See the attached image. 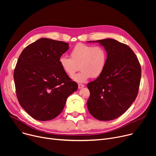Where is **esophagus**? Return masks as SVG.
<instances>
[{
    "label": "esophagus",
    "instance_id": "esophagus-1",
    "mask_svg": "<svg viewBox=\"0 0 156 156\" xmlns=\"http://www.w3.org/2000/svg\"><path fill=\"white\" fill-rule=\"evenodd\" d=\"M84 87H85V85H82V84H78V88H79V89L82 88H83Z\"/></svg>",
    "mask_w": 156,
    "mask_h": 156
}]
</instances>
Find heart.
I'll return each instance as SVG.
<instances>
[{
  "instance_id": "heart-1",
  "label": "heart",
  "mask_w": 156,
  "mask_h": 156,
  "mask_svg": "<svg viewBox=\"0 0 156 156\" xmlns=\"http://www.w3.org/2000/svg\"><path fill=\"white\" fill-rule=\"evenodd\" d=\"M70 57L61 55L59 64L68 76H72L78 69L81 70L73 77L78 83H85L90 78L100 76L105 70L108 54L101 46H94L82 43L75 45L70 52Z\"/></svg>"
}]
</instances>
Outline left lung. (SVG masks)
I'll return each mask as SVG.
<instances>
[{"label":"left lung","instance_id":"8db88e82","mask_svg":"<svg viewBox=\"0 0 156 156\" xmlns=\"http://www.w3.org/2000/svg\"><path fill=\"white\" fill-rule=\"evenodd\" d=\"M98 42L107 52L108 61L102 75L87 84L88 110L98 120L110 121L125 113L135 101L141 79V67L127 45L112 38Z\"/></svg>","mask_w":156,"mask_h":156}]
</instances>
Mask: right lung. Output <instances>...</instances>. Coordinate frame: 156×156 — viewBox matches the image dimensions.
Instances as JSON below:
<instances>
[{
  "instance_id": "obj_1",
  "label": "right lung",
  "mask_w": 156,
  "mask_h": 156,
  "mask_svg": "<svg viewBox=\"0 0 156 156\" xmlns=\"http://www.w3.org/2000/svg\"><path fill=\"white\" fill-rule=\"evenodd\" d=\"M69 49L62 41L42 38L20 54L14 71L18 101L23 109L39 121L51 120L62 111L78 84L65 74L59 57Z\"/></svg>"
}]
</instances>
